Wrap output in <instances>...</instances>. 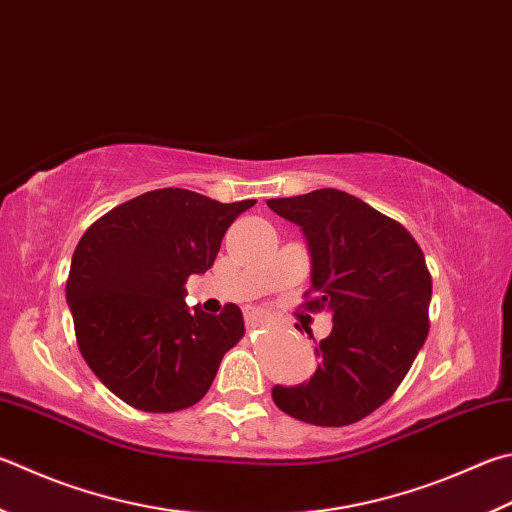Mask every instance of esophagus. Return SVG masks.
<instances>
[{
    "mask_svg": "<svg viewBox=\"0 0 512 512\" xmlns=\"http://www.w3.org/2000/svg\"><path fill=\"white\" fill-rule=\"evenodd\" d=\"M244 318H246V327H248V329L264 327V318H262V313H259L257 309H253V306H250V309H246V311H244Z\"/></svg>",
    "mask_w": 512,
    "mask_h": 512,
    "instance_id": "34e87169",
    "label": "esophagus"
}]
</instances>
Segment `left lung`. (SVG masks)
Instances as JSON below:
<instances>
[{
  "instance_id": "8db88e82",
  "label": "left lung",
  "mask_w": 512,
  "mask_h": 512,
  "mask_svg": "<svg viewBox=\"0 0 512 512\" xmlns=\"http://www.w3.org/2000/svg\"><path fill=\"white\" fill-rule=\"evenodd\" d=\"M266 203L300 226L309 244L304 306L333 313L309 383L275 385L273 401L297 421L351 425L396 392L430 331L432 275L423 250L403 224L342 190Z\"/></svg>"
}]
</instances>
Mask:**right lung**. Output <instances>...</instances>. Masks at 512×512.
I'll list each match as a JSON object with an SVG mask.
<instances>
[{"label": "right lung", "mask_w": 512, "mask_h": 512, "mask_svg": "<svg viewBox=\"0 0 512 512\" xmlns=\"http://www.w3.org/2000/svg\"><path fill=\"white\" fill-rule=\"evenodd\" d=\"M255 201L219 203L161 188L125 201L87 228L71 257L67 302L82 358L120 401L167 414L208 394L244 315L185 306V282L215 264L221 239Z\"/></svg>", "instance_id": "right-lung-1"}]
</instances>
